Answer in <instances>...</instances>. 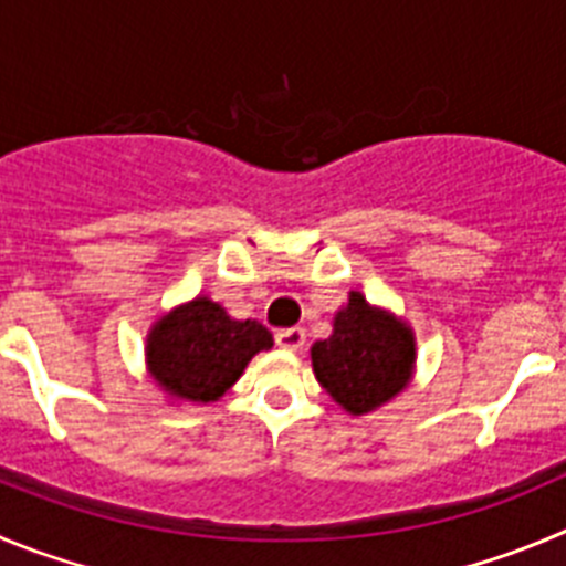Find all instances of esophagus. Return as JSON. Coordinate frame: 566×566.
I'll list each match as a JSON object with an SVG mask.
<instances>
[{"mask_svg": "<svg viewBox=\"0 0 566 566\" xmlns=\"http://www.w3.org/2000/svg\"><path fill=\"white\" fill-rule=\"evenodd\" d=\"M276 346L284 348V352H298L301 346H304V329L301 326H290V329H279L276 335Z\"/></svg>", "mask_w": 566, "mask_h": 566, "instance_id": "obj_1", "label": "esophagus"}]
</instances>
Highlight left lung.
Wrapping results in <instances>:
<instances>
[{
	"mask_svg": "<svg viewBox=\"0 0 566 566\" xmlns=\"http://www.w3.org/2000/svg\"><path fill=\"white\" fill-rule=\"evenodd\" d=\"M413 335L379 313L360 293L348 295L335 332L313 346V368L326 394L348 413H368L408 385Z\"/></svg>",
	"mask_w": 566,
	"mask_h": 566,
	"instance_id": "left-lung-1",
	"label": "left lung"
}]
</instances>
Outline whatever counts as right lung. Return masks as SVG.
Wrapping results in <instances>:
<instances>
[{
    "label": "right lung",
    "instance_id": "right-lung-1",
    "mask_svg": "<svg viewBox=\"0 0 566 566\" xmlns=\"http://www.w3.org/2000/svg\"><path fill=\"white\" fill-rule=\"evenodd\" d=\"M271 346V332L259 321H231L220 304L195 298L158 321L147 340V360L164 390L214 402L240 379L248 360Z\"/></svg>",
    "mask_w": 566,
    "mask_h": 566
}]
</instances>
